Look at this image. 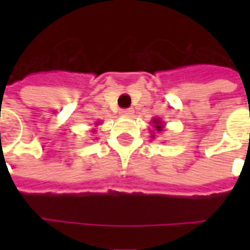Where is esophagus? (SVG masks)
<instances>
[{
	"label": "esophagus",
	"instance_id": "esophagus-1",
	"mask_svg": "<svg viewBox=\"0 0 250 250\" xmlns=\"http://www.w3.org/2000/svg\"><path fill=\"white\" fill-rule=\"evenodd\" d=\"M132 114H134V109L132 108H125L120 111V115H123V116H130Z\"/></svg>",
	"mask_w": 250,
	"mask_h": 250
}]
</instances>
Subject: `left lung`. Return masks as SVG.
<instances>
[{"label":"left lung","instance_id":"1","mask_svg":"<svg viewBox=\"0 0 250 250\" xmlns=\"http://www.w3.org/2000/svg\"><path fill=\"white\" fill-rule=\"evenodd\" d=\"M154 123H155V128H157V131H162V125H161V122L158 119L154 120Z\"/></svg>","mask_w":250,"mask_h":250}]
</instances>
